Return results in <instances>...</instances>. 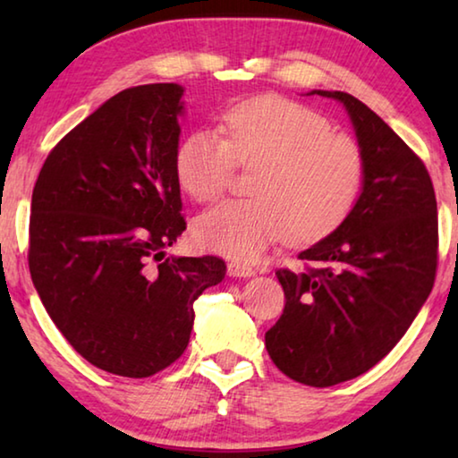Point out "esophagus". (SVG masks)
<instances>
[{"mask_svg": "<svg viewBox=\"0 0 458 458\" xmlns=\"http://www.w3.org/2000/svg\"><path fill=\"white\" fill-rule=\"evenodd\" d=\"M228 275L230 276H238V278H248V276L254 275V270L250 267L242 265V262L232 260V262H228Z\"/></svg>", "mask_w": 458, "mask_h": 458, "instance_id": "esophagus-1", "label": "esophagus"}]
</instances>
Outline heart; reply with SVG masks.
<instances>
[{
	"instance_id": "1",
	"label": "heart",
	"mask_w": 458,
	"mask_h": 458,
	"mask_svg": "<svg viewBox=\"0 0 458 458\" xmlns=\"http://www.w3.org/2000/svg\"><path fill=\"white\" fill-rule=\"evenodd\" d=\"M220 137L196 131L175 151V177L199 204L218 199L234 161L259 167L250 177L252 199L224 201L193 228L206 250L240 262L257 260L276 240L315 242L341 226L363 185L358 143L331 133L323 114L294 100L262 95L230 106Z\"/></svg>"
}]
</instances>
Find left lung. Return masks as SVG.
<instances>
[{
  "label": "left lung",
  "instance_id": "left-lung-1",
  "mask_svg": "<svg viewBox=\"0 0 458 458\" xmlns=\"http://www.w3.org/2000/svg\"><path fill=\"white\" fill-rule=\"evenodd\" d=\"M309 95L345 106L366 172L350 216L299 254L311 267L276 270L286 303L265 344L284 376L327 387L366 374L412 325L437 276L438 216L428 172L387 123L347 92Z\"/></svg>",
  "mask_w": 458,
  "mask_h": 458
}]
</instances>
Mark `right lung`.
I'll return each instance as SVG.
<instances>
[{"mask_svg": "<svg viewBox=\"0 0 458 458\" xmlns=\"http://www.w3.org/2000/svg\"><path fill=\"white\" fill-rule=\"evenodd\" d=\"M183 87L121 90L54 147L30 216L42 305L92 366L149 377L190 344L193 301L222 283L218 257H165L185 230L175 177Z\"/></svg>", "mask_w": 458, "mask_h": 458, "instance_id": "1", "label": "right lung"}]
</instances>
